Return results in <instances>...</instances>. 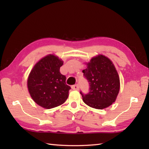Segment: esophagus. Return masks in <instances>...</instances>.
<instances>
[{"label":"esophagus","instance_id":"esophagus-1","mask_svg":"<svg viewBox=\"0 0 149 149\" xmlns=\"http://www.w3.org/2000/svg\"><path fill=\"white\" fill-rule=\"evenodd\" d=\"M72 88L74 90H79V86L78 84H75V85H74V86H72Z\"/></svg>","mask_w":149,"mask_h":149}]
</instances>
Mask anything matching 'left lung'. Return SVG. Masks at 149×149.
I'll return each instance as SVG.
<instances>
[{
	"label": "left lung",
	"mask_w": 149,
	"mask_h": 149,
	"mask_svg": "<svg viewBox=\"0 0 149 149\" xmlns=\"http://www.w3.org/2000/svg\"><path fill=\"white\" fill-rule=\"evenodd\" d=\"M83 70L84 77L90 84V92L83 95V102L91 107L103 109L115 102L120 88V77L112 61L99 54L93 57Z\"/></svg>",
	"instance_id": "obj_1"
}]
</instances>
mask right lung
Wrapping results in <instances>:
<instances>
[{"instance_id": "1", "label": "right lung", "mask_w": 149, "mask_h": 149, "mask_svg": "<svg viewBox=\"0 0 149 149\" xmlns=\"http://www.w3.org/2000/svg\"><path fill=\"white\" fill-rule=\"evenodd\" d=\"M61 59L48 54L38 61L27 79V88L33 100L45 109H51L64 103L71 88L66 84V77L60 73Z\"/></svg>"}]
</instances>
